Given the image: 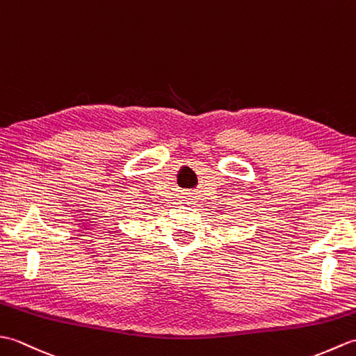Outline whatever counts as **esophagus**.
<instances>
[{
	"mask_svg": "<svg viewBox=\"0 0 356 356\" xmlns=\"http://www.w3.org/2000/svg\"><path fill=\"white\" fill-rule=\"evenodd\" d=\"M194 194H195V193H194V191H191V190L185 191L182 197L179 199V203H180V205H190V203H193V202H194V197H195Z\"/></svg>",
	"mask_w": 356,
	"mask_h": 356,
	"instance_id": "1",
	"label": "esophagus"
}]
</instances>
